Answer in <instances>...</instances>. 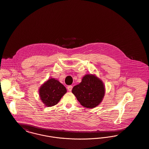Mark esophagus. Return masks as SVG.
Instances as JSON below:
<instances>
[{
    "label": "esophagus",
    "instance_id": "obj_1",
    "mask_svg": "<svg viewBox=\"0 0 149 149\" xmlns=\"http://www.w3.org/2000/svg\"><path fill=\"white\" fill-rule=\"evenodd\" d=\"M72 86L70 85V86H68L67 87V90H68V91H71L72 90Z\"/></svg>",
    "mask_w": 149,
    "mask_h": 149
}]
</instances>
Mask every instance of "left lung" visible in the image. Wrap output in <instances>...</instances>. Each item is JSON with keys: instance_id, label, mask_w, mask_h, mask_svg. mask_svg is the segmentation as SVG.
<instances>
[{"instance_id": "8db88e82", "label": "left lung", "mask_w": 149, "mask_h": 149, "mask_svg": "<svg viewBox=\"0 0 149 149\" xmlns=\"http://www.w3.org/2000/svg\"><path fill=\"white\" fill-rule=\"evenodd\" d=\"M72 93L83 107L93 109L99 105L105 93L103 82L94 75L87 74L75 86Z\"/></svg>"}]
</instances>
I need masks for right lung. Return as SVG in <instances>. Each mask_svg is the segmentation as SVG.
Wrapping results in <instances>:
<instances>
[{
  "mask_svg": "<svg viewBox=\"0 0 149 149\" xmlns=\"http://www.w3.org/2000/svg\"><path fill=\"white\" fill-rule=\"evenodd\" d=\"M66 92V87L54 78L49 79L44 83L39 90L42 102L47 107L56 104Z\"/></svg>",
  "mask_w": 149,
  "mask_h": 149,
  "instance_id": "1",
  "label": "right lung"
}]
</instances>
